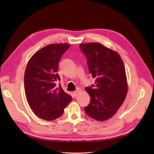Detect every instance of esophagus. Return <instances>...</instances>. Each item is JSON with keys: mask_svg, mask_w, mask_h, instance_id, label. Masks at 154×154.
Returning <instances> with one entry per match:
<instances>
[{"mask_svg": "<svg viewBox=\"0 0 154 154\" xmlns=\"http://www.w3.org/2000/svg\"><path fill=\"white\" fill-rule=\"evenodd\" d=\"M80 91H81V90H80L79 88H77V89H76V91H75L74 92H73V94H74V96H75V97H77V96L78 95V94L79 93Z\"/></svg>", "mask_w": 154, "mask_h": 154, "instance_id": "34e87169", "label": "esophagus"}]
</instances>
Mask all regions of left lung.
<instances>
[{
	"instance_id": "1",
	"label": "left lung",
	"mask_w": 154,
	"mask_h": 154,
	"mask_svg": "<svg viewBox=\"0 0 154 154\" xmlns=\"http://www.w3.org/2000/svg\"><path fill=\"white\" fill-rule=\"evenodd\" d=\"M89 73L95 78V85L85 89L91 97L85 107L88 116L104 121L110 119L119 109L127 94L126 71L120 55L99 43L81 44Z\"/></svg>"
}]
</instances>
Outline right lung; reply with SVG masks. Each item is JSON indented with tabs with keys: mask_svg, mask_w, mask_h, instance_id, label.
Listing matches in <instances>:
<instances>
[{
	"mask_svg": "<svg viewBox=\"0 0 154 154\" xmlns=\"http://www.w3.org/2000/svg\"><path fill=\"white\" fill-rule=\"evenodd\" d=\"M70 45L54 44L46 45L35 53L29 60L24 73L26 97L32 110L39 118L53 120L62 115L72 100L64 92L57 72L58 63Z\"/></svg>",
	"mask_w": 154,
	"mask_h": 154,
	"instance_id": "obj_1",
	"label": "right lung"
}]
</instances>
